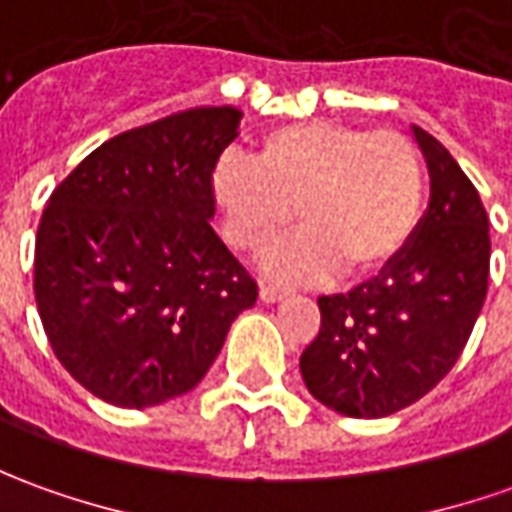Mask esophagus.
<instances>
[{
    "label": "esophagus",
    "mask_w": 512,
    "mask_h": 512,
    "mask_svg": "<svg viewBox=\"0 0 512 512\" xmlns=\"http://www.w3.org/2000/svg\"><path fill=\"white\" fill-rule=\"evenodd\" d=\"M285 294H288V288H285V285L260 283V300H263V302H277V300H283Z\"/></svg>",
    "instance_id": "1"
}]
</instances>
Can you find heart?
<instances>
[{"mask_svg":"<svg viewBox=\"0 0 512 512\" xmlns=\"http://www.w3.org/2000/svg\"><path fill=\"white\" fill-rule=\"evenodd\" d=\"M212 190L238 252L283 238L297 212L305 232L266 257L271 274L322 280L342 269L364 277L387 269L415 238L426 173L415 142L398 131L305 120L269 131L252 165L221 159Z\"/></svg>","mask_w":512,"mask_h":512,"instance_id":"b5f03b06","label":"heart"}]
</instances>
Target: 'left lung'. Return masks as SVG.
<instances>
[{
	"mask_svg": "<svg viewBox=\"0 0 512 512\" xmlns=\"http://www.w3.org/2000/svg\"><path fill=\"white\" fill-rule=\"evenodd\" d=\"M431 176L429 212L387 269L319 297L322 325L300 370L316 401L347 417H387L437 387L468 344L488 294V212L471 179L415 125Z\"/></svg>",
	"mask_w": 512,
	"mask_h": 512,
	"instance_id": "1",
	"label": "left lung"
}]
</instances>
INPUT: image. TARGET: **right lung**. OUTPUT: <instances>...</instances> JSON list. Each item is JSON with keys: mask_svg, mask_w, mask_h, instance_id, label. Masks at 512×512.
Listing matches in <instances>:
<instances>
[{"mask_svg": "<svg viewBox=\"0 0 512 512\" xmlns=\"http://www.w3.org/2000/svg\"><path fill=\"white\" fill-rule=\"evenodd\" d=\"M241 111L196 106L106 139L55 184L33 288L52 353L100 401L142 409L207 375L257 283L212 232V170Z\"/></svg>", "mask_w": 512, "mask_h": 512, "instance_id": "1", "label": "right lung"}]
</instances>
